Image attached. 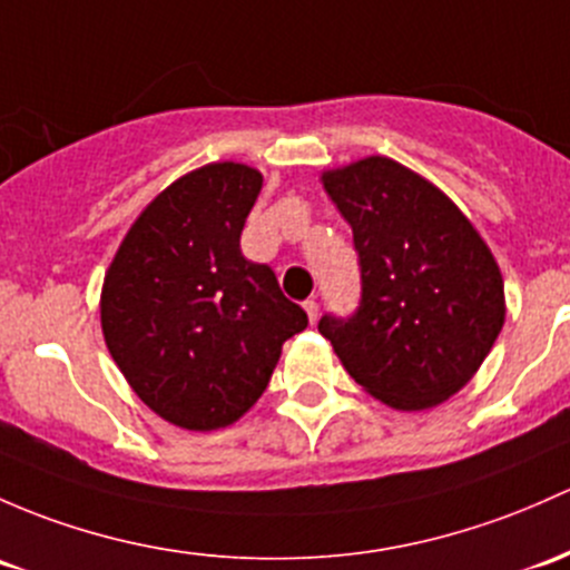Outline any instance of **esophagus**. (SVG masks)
<instances>
[{
  "label": "esophagus",
  "instance_id": "obj_1",
  "mask_svg": "<svg viewBox=\"0 0 570 570\" xmlns=\"http://www.w3.org/2000/svg\"><path fill=\"white\" fill-rule=\"evenodd\" d=\"M303 308H305V314H308V320L316 322V316H320V303H316V301H305Z\"/></svg>",
  "mask_w": 570,
  "mask_h": 570
}]
</instances>
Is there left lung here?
<instances>
[{
  "label": "left lung",
  "mask_w": 570,
  "mask_h": 570,
  "mask_svg": "<svg viewBox=\"0 0 570 570\" xmlns=\"http://www.w3.org/2000/svg\"><path fill=\"white\" fill-rule=\"evenodd\" d=\"M352 226L361 303L320 333L352 380L393 410L461 391L505 322L502 275L475 226L440 188L391 158L322 177Z\"/></svg>",
  "instance_id": "left-lung-1"
}]
</instances>
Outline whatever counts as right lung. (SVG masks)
<instances>
[{"instance_id": "obj_1", "label": "right lung", "mask_w": 570, "mask_h": 570, "mask_svg": "<svg viewBox=\"0 0 570 570\" xmlns=\"http://www.w3.org/2000/svg\"><path fill=\"white\" fill-rule=\"evenodd\" d=\"M262 175L209 164L171 183L130 226L104 281L114 363L164 421L235 423L265 393L281 346L308 316L267 265L239 250Z\"/></svg>"}]
</instances>
